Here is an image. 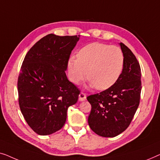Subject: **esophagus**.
I'll list each match as a JSON object with an SVG mask.
<instances>
[{"label": "esophagus", "mask_w": 160, "mask_h": 160, "mask_svg": "<svg viewBox=\"0 0 160 160\" xmlns=\"http://www.w3.org/2000/svg\"><path fill=\"white\" fill-rule=\"evenodd\" d=\"M85 99H86V96H85V94L83 92H81L79 95V101L80 102H82V101H85Z\"/></svg>", "instance_id": "1"}]
</instances>
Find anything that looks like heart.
Masks as SVG:
<instances>
[{"instance_id":"1","label":"heart","mask_w":160,"mask_h":160,"mask_svg":"<svg viewBox=\"0 0 160 160\" xmlns=\"http://www.w3.org/2000/svg\"><path fill=\"white\" fill-rule=\"evenodd\" d=\"M77 57L69 59V79L78 83L85 78L87 71V80L97 90L112 86L120 77L124 65L120 48L99 42L83 47Z\"/></svg>"}]
</instances>
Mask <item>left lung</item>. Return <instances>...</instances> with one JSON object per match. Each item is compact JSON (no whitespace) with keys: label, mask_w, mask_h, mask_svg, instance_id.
Returning a JSON list of instances; mask_svg holds the SVG:
<instances>
[{"label":"left lung","mask_w":160,"mask_h":160,"mask_svg":"<svg viewBox=\"0 0 160 160\" xmlns=\"http://www.w3.org/2000/svg\"><path fill=\"white\" fill-rule=\"evenodd\" d=\"M124 57L122 73L114 84L87 97L91 105V129L98 136L114 137L127 129L140 103L141 71L133 53L120 42Z\"/></svg>","instance_id":"left-lung-1"}]
</instances>
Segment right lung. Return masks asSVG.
Here are the masks:
<instances>
[{
    "label": "right lung",
    "mask_w": 160,
    "mask_h": 160,
    "mask_svg": "<svg viewBox=\"0 0 160 160\" xmlns=\"http://www.w3.org/2000/svg\"><path fill=\"white\" fill-rule=\"evenodd\" d=\"M79 37L47 35L24 58L17 82L19 104L36 133L46 136L59 130L68 107L78 102L80 91L67 79L65 70Z\"/></svg>",
    "instance_id": "right-lung-1"
}]
</instances>
